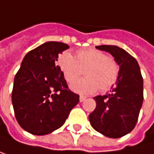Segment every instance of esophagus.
<instances>
[{"label": "esophagus", "mask_w": 154, "mask_h": 154, "mask_svg": "<svg viewBox=\"0 0 154 154\" xmlns=\"http://www.w3.org/2000/svg\"><path fill=\"white\" fill-rule=\"evenodd\" d=\"M85 99H86V97H85V96H80V101H81V102L85 101Z\"/></svg>", "instance_id": "obj_1"}]
</instances>
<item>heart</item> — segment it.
<instances>
[{
	"label": "heart",
	"mask_w": 154,
	"mask_h": 154,
	"mask_svg": "<svg viewBox=\"0 0 154 154\" xmlns=\"http://www.w3.org/2000/svg\"><path fill=\"white\" fill-rule=\"evenodd\" d=\"M57 66L68 83H72L85 70L86 78L71 84V89L81 95L107 92L117 84L120 66L105 53L89 48L76 52L75 57L64 52L58 57Z\"/></svg>",
	"instance_id": "b5f03b06"
}]
</instances>
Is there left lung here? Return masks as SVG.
Masks as SVG:
<instances>
[{
	"label": "left lung",
	"mask_w": 154,
	"mask_h": 154,
	"mask_svg": "<svg viewBox=\"0 0 154 154\" xmlns=\"http://www.w3.org/2000/svg\"><path fill=\"white\" fill-rule=\"evenodd\" d=\"M120 66V76L112 92L95 97L96 109L89 114L92 127L102 135L118 138L131 132L137 125L143 102V78L137 61L115 45H99Z\"/></svg>",
	"instance_id": "left-lung-1"
}]
</instances>
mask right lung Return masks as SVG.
I'll return each instance as SVG.
<instances>
[{"label":"right lung","instance_id":"obj_1","mask_svg":"<svg viewBox=\"0 0 154 154\" xmlns=\"http://www.w3.org/2000/svg\"><path fill=\"white\" fill-rule=\"evenodd\" d=\"M69 45L47 42L29 51L17 72L12 103L19 125L32 135L50 134L64 125L79 95L69 89L58 66V55Z\"/></svg>","mask_w":154,"mask_h":154}]
</instances>
